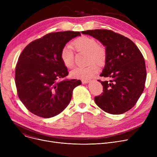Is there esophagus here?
<instances>
[{
	"mask_svg": "<svg viewBox=\"0 0 157 157\" xmlns=\"http://www.w3.org/2000/svg\"><path fill=\"white\" fill-rule=\"evenodd\" d=\"M91 81L90 79H83L82 80V83H83V84H86V83H90V82Z\"/></svg>",
	"mask_w": 157,
	"mask_h": 157,
	"instance_id": "1",
	"label": "esophagus"
}]
</instances>
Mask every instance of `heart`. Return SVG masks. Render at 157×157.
Listing matches in <instances>:
<instances>
[{
  "label": "heart",
  "instance_id": "obj_1",
  "mask_svg": "<svg viewBox=\"0 0 157 157\" xmlns=\"http://www.w3.org/2000/svg\"><path fill=\"white\" fill-rule=\"evenodd\" d=\"M72 45L78 52H85L88 54V62H94L98 64L104 63L106 59V51L104 46L98 45L97 40L91 37L81 36L74 41ZM74 52L70 45L65 46L60 52L61 60L67 68L74 66ZM98 71V66L91 63L87 67H76L72 70L70 75L72 78L81 79H88L93 77Z\"/></svg>",
  "mask_w": 157,
  "mask_h": 157
}]
</instances>
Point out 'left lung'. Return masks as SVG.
<instances>
[{"label": "left lung", "instance_id": "8db88e82", "mask_svg": "<svg viewBox=\"0 0 157 157\" xmlns=\"http://www.w3.org/2000/svg\"><path fill=\"white\" fill-rule=\"evenodd\" d=\"M105 47L106 59L100 76L111 79L101 82L102 94L95 97L101 109L112 114L124 113L136 104L144 89V59L137 46L128 38L105 29L82 31Z\"/></svg>", "mask_w": 157, "mask_h": 157}]
</instances>
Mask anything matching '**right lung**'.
<instances>
[{
    "label": "right lung",
    "instance_id": "1",
    "mask_svg": "<svg viewBox=\"0 0 157 157\" xmlns=\"http://www.w3.org/2000/svg\"><path fill=\"white\" fill-rule=\"evenodd\" d=\"M79 32L48 34L32 41L21 52L15 71V83L20 99L32 113L48 118L62 112L72 98L77 79H65L69 72L60 52Z\"/></svg>",
    "mask_w": 157,
    "mask_h": 157
}]
</instances>
